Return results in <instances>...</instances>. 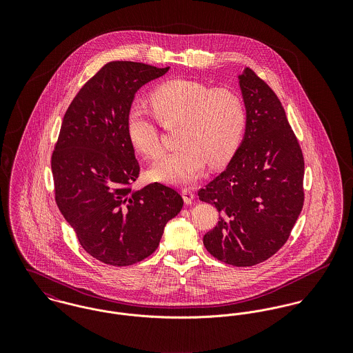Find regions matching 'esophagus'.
I'll return each instance as SVG.
<instances>
[{
	"label": "esophagus",
	"instance_id": "34e87169",
	"mask_svg": "<svg viewBox=\"0 0 353 353\" xmlns=\"http://www.w3.org/2000/svg\"><path fill=\"white\" fill-rule=\"evenodd\" d=\"M181 193H182L183 201L186 202V203H192V201L194 200V192L192 189H188V188L182 189Z\"/></svg>",
	"mask_w": 353,
	"mask_h": 353
}]
</instances>
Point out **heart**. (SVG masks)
Wrapping results in <instances>:
<instances>
[{
	"mask_svg": "<svg viewBox=\"0 0 353 353\" xmlns=\"http://www.w3.org/2000/svg\"><path fill=\"white\" fill-rule=\"evenodd\" d=\"M156 119L168 125L181 121L176 133L178 150L165 153L152 165V176L174 185L197 181L206 164L227 163L239 147L246 128L242 98L231 90H213L190 80H172L151 94ZM128 137L144 156L154 159L161 152L159 129L151 112L133 104L126 115Z\"/></svg>",
	"mask_w": 353,
	"mask_h": 353,
	"instance_id": "b5f03b06",
	"label": "heart"
}]
</instances>
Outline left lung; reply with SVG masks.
I'll use <instances>...</instances> for the list:
<instances>
[{"label":"left lung","mask_w":353,"mask_h":353,"mask_svg":"<svg viewBox=\"0 0 353 353\" xmlns=\"http://www.w3.org/2000/svg\"><path fill=\"white\" fill-rule=\"evenodd\" d=\"M246 130L227 168L199 192L219 210L203 246L219 261L252 266L279 252L302 212L304 160L281 101L250 68L238 76Z\"/></svg>","instance_id":"1"}]
</instances>
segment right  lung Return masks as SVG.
<instances>
[{"label":"right lung","instance_id":"right-lung-1","mask_svg":"<svg viewBox=\"0 0 353 353\" xmlns=\"http://www.w3.org/2000/svg\"><path fill=\"white\" fill-rule=\"evenodd\" d=\"M170 68L112 61L68 107L51 156L55 202L83 249L103 263L129 266L150 256L182 206L171 188L130 186L140 174L126 115L136 92Z\"/></svg>","mask_w":353,"mask_h":353}]
</instances>
